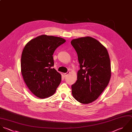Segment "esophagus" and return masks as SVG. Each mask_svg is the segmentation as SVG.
<instances>
[{
  "label": "esophagus",
  "instance_id": "obj_1",
  "mask_svg": "<svg viewBox=\"0 0 132 132\" xmlns=\"http://www.w3.org/2000/svg\"><path fill=\"white\" fill-rule=\"evenodd\" d=\"M69 73V71H68V72H67L66 73H65L64 74V77H66L68 74Z\"/></svg>",
  "mask_w": 132,
  "mask_h": 132
}]
</instances>
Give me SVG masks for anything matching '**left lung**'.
<instances>
[{"label":"left lung","instance_id":"obj_1","mask_svg":"<svg viewBox=\"0 0 132 132\" xmlns=\"http://www.w3.org/2000/svg\"><path fill=\"white\" fill-rule=\"evenodd\" d=\"M80 69L76 82L72 85L75 99L83 104L90 103L107 87L111 76V62L107 49L98 40L85 37L72 39Z\"/></svg>","mask_w":132,"mask_h":132}]
</instances>
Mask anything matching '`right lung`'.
Here are the masks:
<instances>
[{
	"mask_svg": "<svg viewBox=\"0 0 132 132\" xmlns=\"http://www.w3.org/2000/svg\"><path fill=\"white\" fill-rule=\"evenodd\" d=\"M66 40L61 37L42 35L25 46L21 57V71L30 91L39 98L52 96L61 82L54 68L53 54Z\"/></svg>",
	"mask_w": 132,
	"mask_h": 132,
	"instance_id": "1",
	"label": "right lung"
}]
</instances>
